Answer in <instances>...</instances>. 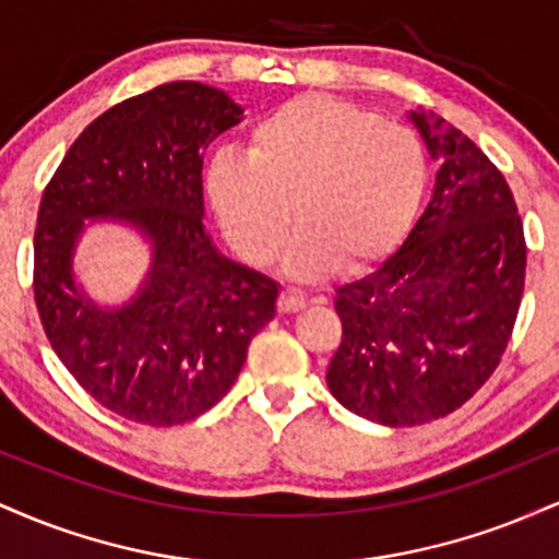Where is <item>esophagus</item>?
<instances>
[{"instance_id": "obj_1", "label": "esophagus", "mask_w": 559, "mask_h": 559, "mask_svg": "<svg viewBox=\"0 0 559 559\" xmlns=\"http://www.w3.org/2000/svg\"><path fill=\"white\" fill-rule=\"evenodd\" d=\"M305 305H307V297L299 292V288L286 286L284 292H281V297H278L281 312H299V310H305Z\"/></svg>"}]
</instances>
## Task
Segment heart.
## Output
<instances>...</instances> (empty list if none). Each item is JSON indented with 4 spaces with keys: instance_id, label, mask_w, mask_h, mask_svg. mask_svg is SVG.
<instances>
[{
    "instance_id": "heart-1",
    "label": "heart",
    "mask_w": 559,
    "mask_h": 559,
    "mask_svg": "<svg viewBox=\"0 0 559 559\" xmlns=\"http://www.w3.org/2000/svg\"><path fill=\"white\" fill-rule=\"evenodd\" d=\"M204 189L234 252L267 265L294 226V278L333 265L357 273L386 260L413 228L428 189L426 146L413 128L333 99L301 94L254 123L247 155L221 150Z\"/></svg>"
}]
</instances>
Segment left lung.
Segmentation results:
<instances>
[{"label": "left lung", "instance_id": "obj_1", "mask_svg": "<svg viewBox=\"0 0 559 559\" xmlns=\"http://www.w3.org/2000/svg\"><path fill=\"white\" fill-rule=\"evenodd\" d=\"M407 118L439 163L431 202L386 262L336 288L342 344L325 373L349 413L391 428L444 418L484 386L525 284L523 223L502 173L439 115Z\"/></svg>", "mask_w": 559, "mask_h": 559}]
</instances>
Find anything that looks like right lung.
I'll use <instances>...</instances> for the list:
<instances>
[{
	"mask_svg": "<svg viewBox=\"0 0 559 559\" xmlns=\"http://www.w3.org/2000/svg\"><path fill=\"white\" fill-rule=\"evenodd\" d=\"M241 118L223 88L163 83L86 126L41 197V325L75 381L126 420L176 426L207 413L275 316L278 284L226 258L204 228L202 155ZM96 222L147 247L140 286L115 306L94 300L74 265Z\"/></svg>",
	"mask_w": 559,
	"mask_h": 559,
	"instance_id": "add662e5",
	"label": "right lung"
}]
</instances>
